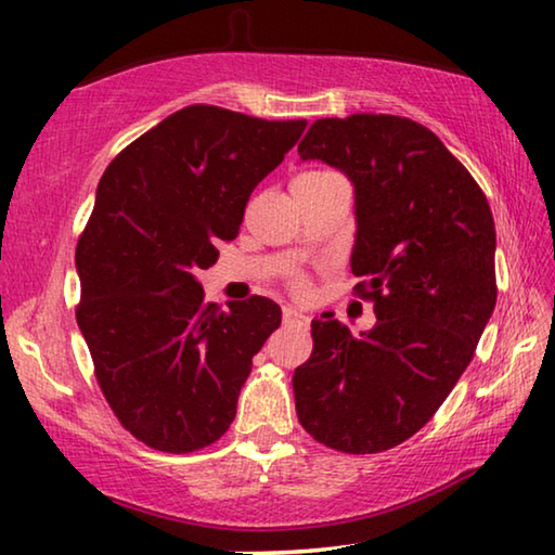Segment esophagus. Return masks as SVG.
<instances>
[{"instance_id": "esophagus-1", "label": "esophagus", "mask_w": 555, "mask_h": 555, "mask_svg": "<svg viewBox=\"0 0 555 555\" xmlns=\"http://www.w3.org/2000/svg\"><path fill=\"white\" fill-rule=\"evenodd\" d=\"M284 323H294V325H308V315L300 313L294 306H284Z\"/></svg>"}]
</instances>
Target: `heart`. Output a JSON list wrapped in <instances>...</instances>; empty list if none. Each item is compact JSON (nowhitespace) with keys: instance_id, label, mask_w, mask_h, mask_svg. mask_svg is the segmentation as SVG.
Here are the masks:
<instances>
[{"instance_id":"obj_1","label":"heart","mask_w":555,"mask_h":555,"mask_svg":"<svg viewBox=\"0 0 555 555\" xmlns=\"http://www.w3.org/2000/svg\"><path fill=\"white\" fill-rule=\"evenodd\" d=\"M304 176H313V173H304Z\"/></svg>"}]
</instances>
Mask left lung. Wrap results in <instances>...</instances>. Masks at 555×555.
I'll return each instance as SVG.
<instances>
[{
    "label": "left lung",
    "instance_id": "1",
    "mask_svg": "<svg viewBox=\"0 0 555 555\" xmlns=\"http://www.w3.org/2000/svg\"><path fill=\"white\" fill-rule=\"evenodd\" d=\"M298 156L354 185L350 264L377 323L352 335L315 318L296 413L318 443L382 453L428 424L473 360L496 304L494 220L467 168L406 117L318 119Z\"/></svg>",
    "mask_w": 555,
    "mask_h": 555
}]
</instances>
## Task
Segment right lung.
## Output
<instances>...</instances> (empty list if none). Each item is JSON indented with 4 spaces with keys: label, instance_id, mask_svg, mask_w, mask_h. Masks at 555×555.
I'll list each match as a JSON object with an SVG mask.
<instances>
[{
    "label": "right lung",
    "instance_id": "1",
    "mask_svg": "<svg viewBox=\"0 0 555 555\" xmlns=\"http://www.w3.org/2000/svg\"><path fill=\"white\" fill-rule=\"evenodd\" d=\"M308 121L191 105L131 142L102 173L75 249V311L119 424L149 448L218 440L281 308L264 296L205 304L201 269L237 237L244 205Z\"/></svg>",
    "mask_w": 555,
    "mask_h": 555
}]
</instances>
